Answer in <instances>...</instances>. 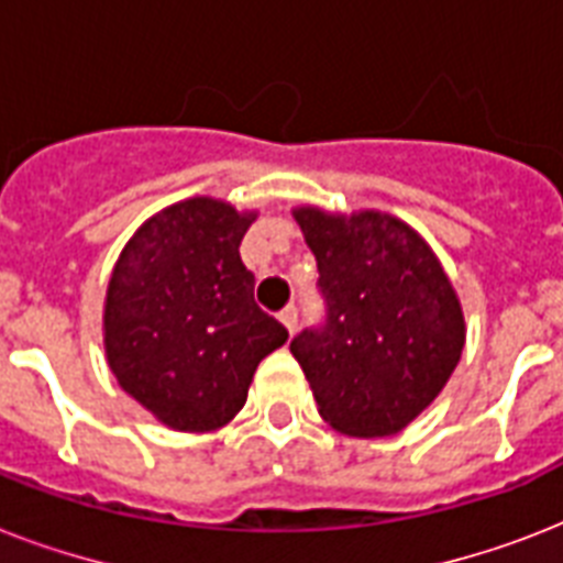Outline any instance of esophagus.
I'll return each instance as SVG.
<instances>
[{
    "label": "esophagus",
    "mask_w": 563,
    "mask_h": 563,
    "mask_svg": "<svg viewBox=\"0 0 563 563\" xmlns=\"http://www.w3.org/2000/svg\"><path fill=\"white\" fill-rule=\"evenodd\" d=\"M280 321H283V327L289 330V333H295V327H298V307H295V303H289L286 309H280Z\"/></svg>",
    "instance_id": "obj_1"
}]
</instances>
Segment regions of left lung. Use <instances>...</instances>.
<instances>
[{
  "instance_id": "left-lung-1",
  "label": "left lung",
  "mask_w": 563,
  "mask_h": 563,
  "mask_svg": "<svg viewBox=\"0 0 563 563\" xmlns=\"http://www.w3.org/2000/svg\"><path fill=\"white\" fill-rule=\"evenodd\" d=\"M318 263L324 321L291 339L321 418L344 435L400 432L462 360L464 318L423 239L394 216L295 210Z\"/></svg>"
}]
</instances>
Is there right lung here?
<instances>
[{
  "label": "right lung",
  "instance_id": "add662e5",
  "mask_svg": "<svg viewBox=\"0 0 563 563\" xmlns=\"http://www.w3.org/2000/svg\"><path fill=\"white\" fill-rule=\"evenodd\" d=\"M254 212L212 198L172 203L136 230L104 303V351L119 385L180 432L224 427L256 365L289 330L254 300L239 256Z\"/></svg>",
  "mask_w": 563,
  "mask_h": 563
}]
</instances>
